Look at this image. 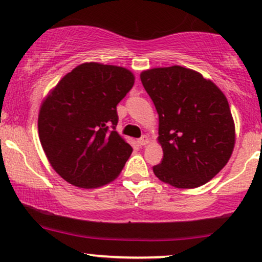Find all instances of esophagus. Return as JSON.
Listing matches in <instances>:
<instances>
[{
  "label": "esophagus",
  "instance_id": "34e87169",
  "mask_svg": "<svg viewBox=\"0 0 262 262\" xmlns=\"http://www.w3.org/2000/svg\"><path fill=\"white\" fill-rule=\"evenodd\" d=\"M138 143H139V145H140V146H144V145H146V144L149 143V138L146 137V135H143V137H141L140 139L138 140Z\"/></svg>",
  "mask_w": 262,
  "mask_h": 262
}]
</instances>
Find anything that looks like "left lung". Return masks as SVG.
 <instances>
[{"label":"left lung","instance_id":"obj_1","mask_svg":"<svg viewBox=\"0 0 262 262\" xmlns=\"http://www.w3.org/2000/svg\"><path fill=\"white\" fill-rule=\"evenodd\" d=\"M140 80L159 114L164 159L152 167L155 176L179 188L208 182L225 166L235 143L223 92L182 66L151 69Z\"/></svg>","mask_w":262,"mask_h":262}]
</instances>
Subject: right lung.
<instances>
[{"mask_svg": "<svg viewBox=\"0 0 262 262\" xmlns=\"http://www.w3.org/2000/svg\"><path fill=\"white\" fill-rule=\"evenodd\" d=\"M134 76L124 68L86 62L65 75L43 102L39 139L65 181L95 188L121 173L133 148L117 133V104Z\"/></svg>", "mask_w": 262, "mask_h": 262, "instance_id": "add662e5", "label": "right lung"}]
</instances>
